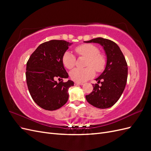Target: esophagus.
<instances>
[{"instance_id":"1","label":"esophagus","mask_w":151,"mask_h":151,"mask_svg":"<svg viewBox=\"0 0 151 151\" xmlns=\"http://www.w3.org/2000/svg\"><path fill=\"white\" fill-rule=\"evenodd\" d=\"M75 84H76V85H81V86L83 85V83H77V82H76Z\"/></svg>"}]
</instances>
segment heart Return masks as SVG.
I'll list each match as a JSON object with an SVG mask.
<instances>
[{
    "mask_svg": "<svg viewBox=\"0 0 151 151\" xmlns=\"http://www.w3.org/2000/svg\"><path fill=\"white\" fill-rule=\"evenodd\" d=\"M76 53L79 56L88 58L86 66L84 68H76L70 72V78L77 83H83L93 77L94 75V70L100 72L103 70L106 60L102 54H100L97 47L92 44H83L75 48ZM62 63L68 69H71L74 67L76 57L70 52L67 51L63 55Z\"/></svg>",
    "mask_w": 151,
    "mask_h": 151,
    "instance_id": "obj_1",
    "label": "heart"
}]
</instances>
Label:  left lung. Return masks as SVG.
Returning a JSON list of instances; mask_svg holds the SVG:
<instances>
[{
    "instance_id": "left-lung-1",
    "label": "left lung",
    "mask_w": 151,
    "mask_h": 151,
    "mask_svg": "<svg viewBox=\"0 0 151 151\" xmlns=\"http://www.w3.org/2000/svg\"><path fill=\"white\" fill-rule=\"evenodd\" d=\"M84 42L101 45L107 58L104 71L95 79L102 86L93 84V91L86 96V99L98 108H110L119 99L127 84L128 67L125 57L117 44L109 40L96 38Z\"/></svg>"
}]
</instances>
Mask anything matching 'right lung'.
<instances>
[{
  "label": "right lung",
  "mask_w": 151,
  "mask_h": 151,
  "mask_svg": "<svg viewBox=\"0 0 151 151\" xmlns=\"http://www.w3.org/2000/svg\"><path fill=\"white\" fill-rule=\"evenodd\" d=\"M72 44L56 40L45 42L31 54L26 63V83L31 98L46 110H56L68 101V90L74 82L58 83L56 79L68 77L62 57Z\"/></svg>",
  "instance_id": "1"
}]
</instances>
